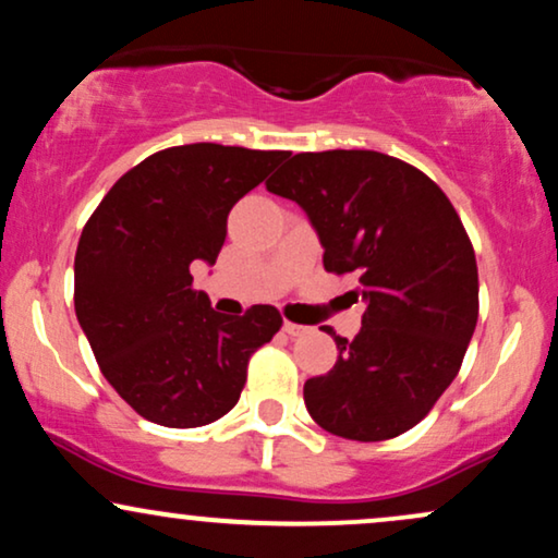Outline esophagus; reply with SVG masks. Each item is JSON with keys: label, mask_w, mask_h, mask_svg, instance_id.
Instances as JSON below:
<instances>
[{"label": "esophagus", "mask_w": 558, "mask_h": 558, "mask_svg": "<svg viewBox=\"0 0 558 558\" xmlns=\"http://www.w3.org/2000/svg\"><path fill=\"white\" fill-rule=\"evenodd\" d=\"M283 330L288 332V336H306V332H310V328H304V325H296V323H291V319H286V325H283Z\"/></svg>", "instance_id": "obj_1"}]
</instances>
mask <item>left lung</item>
Listing matches in <instances>:
<instances>
[{
  "label": "left lung",
  "mask_w": 558,
  "mask_h": 558,
  "mask_svg": "<svg viewBox=\"0 0 558 558\" xmlns=\"http://www.w3.org/2000/svg\"><path fill=\"white\" fill-rule=\"evenodd\" d=\"M315 226L332 275H354L364 301L354 341L330 332L338 362L304 383L323 430L388 440L412 430L462 367L477 325L480 283L470 235L425 172L367 149L301 151L267 181Z\"/></svg>",
  "instance_id": "obj_1"
}]
</instances>
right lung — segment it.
I'll list each match as a JSON object with an SVG mask.
<instances>
[{"instance_id": "right-lung-1", "label": "right lung", "mask_w": 558, "mask_h": 558, "mask_svg": "<svg viewBox=\"0 0 558 558\" xmlns=\"http://www.w3.org/2000/svg\"><path fill=\"white\" fill-rule=\"evenodd\" d=\"M288 151L185 144L155 151L107 191L75 252V315L133 412L202 427L241 399L248 360L283 325L270 304L220 315L191 262L215 265L228 213Z\"/></svg>"}]
</instances>
